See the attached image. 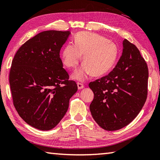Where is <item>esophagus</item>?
<instances>
[{
	"instance_id": "esophagus-1",
	"label": "esophagus",
	"mask_w": 160,
	"mask_h": 160,
	"mask_svg": "<svg viewBox=\"0 0 160 160\" xmlns=\"http://www.w3.org/2000/svg\"><path fill=\"white\" fill-rule=\"evenodd\" d=\"M77 85H78V89H79V90L84 88V85H83V84H82V83L78 82L77 83Z\"/></svg>"
}]
</instances>
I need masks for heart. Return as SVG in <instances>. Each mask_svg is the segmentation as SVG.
Instances as JSON below:
<instances>
[{"label": "heart", "mask_w": 160, "mask_h": 160, "mask_svg": "<svg viewBox=\"0 0 160 160\" xmlns=\"http://www.w3.org/2000/svg\"><path fill=\"white\" fill-rule=\"evenodd\" d=\"M75 44H66L61 52L62 63L68 68H76L82 59L79 69L73 75L74 79L82 81L89 76H102L108 73L115 65L118 49L114 42L98 34L82 32L74 38Z\"/></svg>", "instance_id": "b5f03b06"}]
</instances>
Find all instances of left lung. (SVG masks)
<instances>
[{"mask_svg": "<svg viewBox=\"0 0 160 160\" xmlns=\"http://www.w3.org/2000/svg\"><path fill=\"white\" fill-rule=\"evenodd\" d=\"M148 79V67L139 49L124 39L115 68L89 84L94 94L90 112L98 126L114 131L132 122L146 101Z\"/></svg>", "mask_w": 160, "mask_h": 160, "instance_id": "8db88e82", "label": "left lung"}]
</instances>
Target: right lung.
Instances as JSON below:
<instances>
[{
	"instance_id": "add662e5",
	"label": "right lung",
	"mask_w": 160,
	"mask_h": 160,
	"mask_svg": "<svg viewBox=\"0 0 160 160\" xmlns=\"http://www.w3.org/2000/svg\"><path fill=\"white\" fill-rule=\"evenodd\" d=\"M70 34L58 30L37 34L20 47L12 62L9 81L14 107L28 125L40 130L57 126L78 90L59 58Z\"/></svg>"
}]
</instances>
